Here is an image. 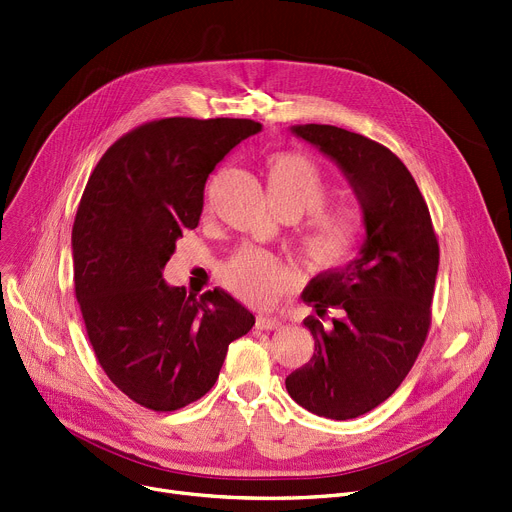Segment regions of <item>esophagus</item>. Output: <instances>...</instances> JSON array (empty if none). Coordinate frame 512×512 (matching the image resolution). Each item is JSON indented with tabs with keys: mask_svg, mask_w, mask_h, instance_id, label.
Returning <instances> with one entry per match:
<instances>
[{
	"mask_svg": "<svg viewBox=\"0 0 512 512\" xmlns=\"http://www.w3.org/2000/svg\"><path fill=\"white\" fill-rule=\"evenodd\" d=\"M256 328H258V330L272 332V330H281V328H285V324H283L279 318H266V316H260V318L256 320Z\"/></svg>",
	"mask_w": 512,
	"mask_h": 512,
	"instance_id": "34e87169",
	"label": "esophagus"
}]
</instances>
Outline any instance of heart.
Returning <instances> with one entry per match:
<instances>
[{
	"label": "heart",
	"mask_w": 512,
	"mask_h": 512,
	"mask_svg": "<svg viewBox=\"0 0 512 512\" xmlns=\"http://www.w3.org/2000/svg\"><path fill=\"white\" fill-rule=\"evenodd\" d=\"M326 180L307 155L285 151L268 162V194L277 211L295 217L316 209L326 199ZM361 244V221L348 207L313 211L299 235V252L313 270L344 266ZM221 285L250 307H268L279 299L287 274L279 260L258 248H242L219 270Z\"/></svg>",
	"instance_id": "1"
}]
</instances>
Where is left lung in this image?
<instances>
[{
	"label": "left lung",
	"instance_id": "8db88e82",
	"mask_svg": "<svg viewBox=\"0 0 512 512\" xmlns=\"http://www.w3.org/2000/svg\"><path fill=\"white\" fill-rule=\"evenodd\" d=\"M291 133L330 157L363 213L357 258L318 274L301 293L318 313L303 322L316 352L285 379L305 410L348 420L385 402L412 369L430 326L439 244L396 153L332 125H295ZM328 310L337 318L324 327Z\"/></svg>",
	"mask_w": 512,
	"mask_h": 512
}]
</instances>
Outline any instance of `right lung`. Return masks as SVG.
<instances>
[{
    "instance_id": "1",
    "label": "right lung",
    "mask_w": 512,
    "mask_h": 512,
    "mask_svg": "<svg viewBox=\"0 0 512 512\" xmlns=\"http://www.w3.org/2000/svg\"><path fill=\"white\" fill-rule=\"evenodd\" d=\"M262 131L250 119H162L112 143L77 209L75 297L108 379L133 402L172 412L215 385L227 346L254 316L223 289L196 299L164 281L184 229L199 225L205 182Z\"/></svg>"
}]
</instances>
